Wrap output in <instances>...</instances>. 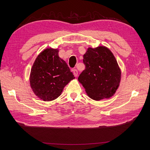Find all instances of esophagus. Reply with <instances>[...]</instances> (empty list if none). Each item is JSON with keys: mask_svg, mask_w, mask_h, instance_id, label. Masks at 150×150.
I'll use <instances>...</instances> for the list:
<instances>
[{"mask_svg": "<svg viewBox=\"0 0 150 150\" xmlns=\"http://www.w3.org/2000/svg\"><path fill=\"white\" fill-rule=\"evenodd\" d=\"M73 75H74V76L75 77H77L78 75V71L76 69H74L73 70Z\"/></svg>", "mask_w": 150, "mask_h": 150, "instance_id": "obj_1", "label": "esophagus"}]
</instances>
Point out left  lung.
<instances>
[{
	"label": "left lung",
	"instance_id": "1",
	"mask_svg": "<svg viewBox=\"0 0 150 150\" xmlns=\"http://www.w3.org/2000/svg\"><path fill=\"white\" fill-rule=\"evenodd\" d=\"M83 57L86 69L78 81L88 96L97 101L112 97L121 80V70L113 53L107 47L100 46L88 47Z\"/></svg>",
	"mask_w": 150,
	"mask_h": 150
}]
</instances>
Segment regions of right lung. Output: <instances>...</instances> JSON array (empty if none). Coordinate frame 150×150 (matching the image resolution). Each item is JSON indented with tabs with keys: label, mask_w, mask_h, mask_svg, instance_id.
Wrapping results in <instances>:
<instances>
[{
	"label": "right lung",
	"mask_w": 150,
	"mask_h": 150,
	"mask_svg": "<svg viewBox=\"0 0 150 150\" xmlns=\"http://www.w3.org/2000/svg\"><path fill=\"white\" fill-rule=\"evenodd\" d=\"M59 49L47 47L37 56L30 75V86L44 101L58 98L66 86L75 79L66 62L59 56Z\"/></svg>",
	"instance_id": "add662e5"
}]
</instances>
